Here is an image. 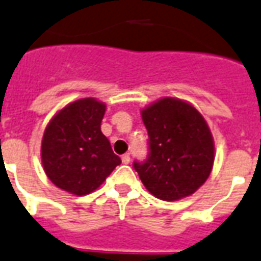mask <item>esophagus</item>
Instances as JSON below:
<instances>
[{
    "label": "esophagus",
    "instance_id": "obj_1",
    "mask_svg": "<svg viewBox=\"0 0 261 261\" xmlns=\"http://www.w3.org/2000/svg\"><path fill=\"white\" fill-rule=\"evenodd\" d=\"M121 161H122V163H125V165H128V163L130 162V155H129V153H125V155H122Z\"/></svg>",
    "mask_w": 261,
    "mask_h": 261
}]
</instances>
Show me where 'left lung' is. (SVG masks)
Returning <instances> with one entry per match:
<instances>
[{
	"instance_id": "obj_1",
	"label": "left lung",
	"mask_w": 261,
	"mask_h": 261,
	"mask_svg": "<svg viewBox=\"0 0 261 261\" xmlns=\"http://www.w3.org/2000/svg\"><path fill=\"white\" fill-rule=\"evenodd\" d=\"M149 136V158L135 162L145 189L165 201L193 195L208 179L215 143L203 114L192 103L171 96L141 109Z\"/></svg>"
}]
</instances>
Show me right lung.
I'll return each instance as SVG.
<instances>
[{"instance_id":"obj_1","label":"right lung","mask_w":261,"mask_h":261,"mask_svg":"<svg viewBox=\"0 0 261 261\" xmlns=\"http://www.w3.org/2000/svg\"><path fill=\"white\" fill-rule=\"evenodd\" d=\"M106 103L76 99L48 121L40 144L42 166L48 179L76 196L98 189L121 163L100 130Z\"/></svg>"}]
</instances>
